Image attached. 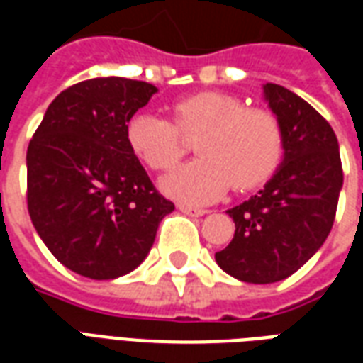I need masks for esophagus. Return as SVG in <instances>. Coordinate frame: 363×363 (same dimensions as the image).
Listing matches in <instances>:
<instances>
[{"label": "esophagus", "mask_w": 363, "mask_h": 363, "mask_svg": "<svg viewBox=\"0 0 363 363\" xmlns=\"http://www.w3.org/2000/svg\"><path fill=\"white\" fill-rule=\"evenodd\" d=\"M179 210H181L182 213H189V216H204V213H208V210H204V208H196V206H189V204H179Z\"/></svg>", "instance_id": "esophagus-1"}]
</instances>
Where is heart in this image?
Here are the masks:
<instances>
[{
  "instance_id": "1",
  "label": "heart",
  "mask_w": 363,
  "mask_h": 363,
  "mask_svg": "<svg viewBox=\"0 0 363 363\" xmlns=\"http://www.w3.org/2000/svg\"><path fill=\"white\" fill-rule=\"evenodd\" d=\"M200 157L179 169L163 189L190 204H208L233 186L249 192L276 173L284 157L280 118L262 106H247L241 96L202 91L171 104V120L140 112L128 120L130 150L145 165L165 173L186 151L184 138H196Z\"/></svg>"
}]
</instances>
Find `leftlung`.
<instances>
[{
    "label": "left lung",
    "instance_id": "8db88e82",
    "mask_svg": "<svg viewBox=\"0 0 363 363\" xmlns=\"http://www.w3.org/2000/svg\"><path fill=\"white\" fill-rule=\"evenodd\" d=\"M264 95L284 128V163L257 196L228 210L235 235L216 262L233 278L272 284L311 259L333 229L342 163L333 128L311 104L281 85Z\"/></svg>",
    "mask_w": 363,
    "mask_h": 363
}]
</instances>
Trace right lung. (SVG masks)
<instances>
[{
  "instance_id": "1",
  "label": "right lung",
  "mask_w": 363,
  "mask_h": 363,
  "mask_svg": "<svg viewBox=\"0 0 363 363\" xmlns=\"http://www.w3.org/2000/svg\"><path fill=\"white\" fill-rule=\"evenodd\" d=\"M151 83L96 77L62 91L27 150V206L36 233L69 270L93 280L132 272L174 204L130 150L126 124Z\"/></svg>"
}]
</instances>
